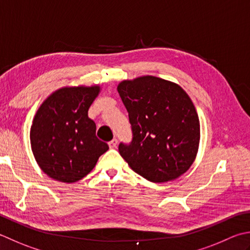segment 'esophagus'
Returning <instances> with one entry per match:
<instances>
[{"label":"esophagus","mask_w":250,"mask_h":250,"mask_svg":"<svg viewBox=\"0 0 250 250\" xmlns=\"http://www.w3.org/2000/svg\"><path fill=\"white\" fill-rule=\"evenodd\" d=\"M117 144H118V141H117V139H112L108 143L110 148H116L117 147Z\"/></svg>","instance_id":"1"}]
</instances>
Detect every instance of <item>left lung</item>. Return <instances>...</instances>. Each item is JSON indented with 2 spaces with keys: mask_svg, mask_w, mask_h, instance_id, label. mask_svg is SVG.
Instances as JSON below:
<instances>
[{
  "mask_svg": "<svg viewBox=\"0 0 250 250\" xmlns=\"http://www.w3.org/2000/svg\"><path fill=\"white\" fill-rule=\"evenodd\" d=\"M129 112L132 141L119 144L131 169L150 182L179 178L196 157L199 119L182 87L157 77L122 81L117 87Z\"/></svg>",
  "mask_w": 250,
  "mask_h": 250,
  "instance_id": "left-lung-1",
  "label": "left lung"
}]
</instances>
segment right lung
I'll use <instances>...</instances> for the list:
<instances>
[{
  "mask_svg": "<svg viewBox=\"0 0 250 250\" xmlns=\"http://www.w3.org/2000/svg\"><path fill=\"white\" fill-rule=\"evenodd\" d=\"M100 86L62 87L43 102L30 130L31 148L48 177L65 183L84 178L108 145L97 139L95 122L89 118Z\"/></svg>",
  "mask_w": 250,
  "mask_h": 250,
  "instance_id": "right-lung-1",
  "label": "right lung"
}]
</instances>
